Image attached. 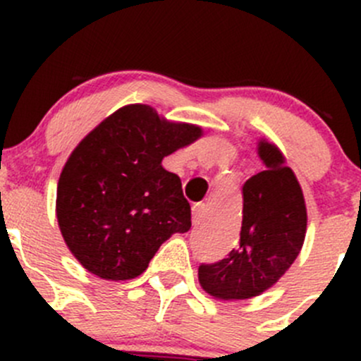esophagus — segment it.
<instances>
[{
  "label": "esophagus",
  "mask_w": 361,
  "mask_h": 361,
  "mask_svg": "<svg viewBox=\"0 0 361 361\" xmlns=\"http://www.w3.org/2000/svg\"><path fill=\"white\" fill-rule=\"evenodd\" d=\"M202 218H204V204L202 202L194 204V207H192V221H194V225L201 224Z\"/></svg>",
  "instance_id": "34e87169"
}]
</instances>
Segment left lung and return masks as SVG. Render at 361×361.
I'll return each instance as SVG.
<instances>
[{
    "label": "left lung",
    "instance_id": "left-lung-1",
    "mask_svg": "<svg viewBox=\"0 0 361 361\" xmlns=\"http://www.w3.org/2000/svg\"><path fill=\"white\" fill-rule=\"evenodd\" d=\"M265 171L243 185V224L227 258L199 265V283L224 300L257 297L285 274L300 253L307 227L302 188L276 145L260 140Z\"/></svg>",
    "mask_w": 361,
    "mask_h": 361
}]
</instances>
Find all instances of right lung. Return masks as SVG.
<instances>
[{
	"mask_svg": "<svg viewBox=\"0 0 361 361\" xmlns=\"http://www.w3.org/2000/svg\"><path fill=\"white\" fill-rule=\"evenodd\" d=\"M147 104L104 118L69 155L57 183V221L89 272L126 281L147 271L164 241L190 231V204L162 159L201 137Z\"/></svg>",
	"mask_w": 361,
	"mask_h": 361,
	"instance_id": "1",
	"label": "right lung"
}]
</instances>
